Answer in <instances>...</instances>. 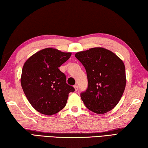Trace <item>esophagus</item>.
<instances>
[{
    "label": "esophagus",
    "instance_id": "obj_1",
    "mask_svg": "<svg viewBox=\"0 0 148 148\" xmlns=\"http://www.w3.org/2000/svg\"><path fill=\"white\" fill-rule=\"evenodd\" d=\"M74 89H75V91H77V90L78 89V86H77V85H76V86H74Z\"/></svg>",
    "mask_w": 148,
    "mask_h": 148
}]
</instances>
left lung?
Listing matches in <instances>:
<instances>
[{
    "label": "left lung",
    "mask_w": 148,
    "mask_h": 148,
    "mask_svg": "<svg viewBox=\"0 0 148 148\" xmlns=\"http://www.w3.org/2000/svg\"><path fill=\"white\" fill-rule=\"evenodd\" d=\"M75 57L84 65L88 79V87L81 93L86 106L98 114L114 109L126 86L124 62L114 52L101 47L77 52Z\"/></svg>",
    "instance_id": "1"
}]
</instances>
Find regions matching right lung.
<instances>
[{
	"mask_svg": "<svg viewBox=\"0 0 148 148\" xmlns=\"http://www.w3.org/2000/svg\"><path fill=\"white\" fill-rule=\"evenodd\" d=\"M72 53L47 47L32 55L25 62L21 84L30 104L40 113L52 116L64 108L73 87L59 69Z\"/></svg>",
	"mask_w": 148,
	"mask_h": 148,
	"instance_id": "add662e5",
	"label": "right lung"
}]
</instances>
